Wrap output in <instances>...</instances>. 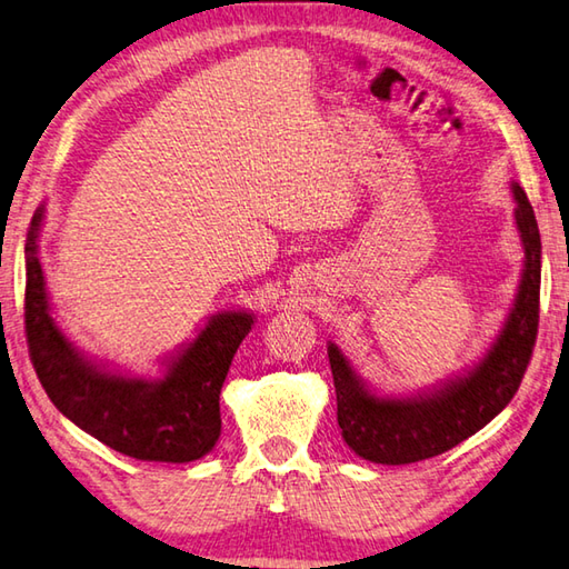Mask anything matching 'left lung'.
Here are the masks:
<instances>
[{
  "label": "left lung",
  "instance_id": "1",
  "mask_svg": "<svg viewBox=\"0 0 569 569\" xmlns=\"http://www.w3.org/2000/svg\"><path fill=\"white\" fill-rule=\"evenodd\" d=\"M515 219L525 247L517 302L492 350L472 372L430 395L390 400L365 390L360 377L335 345L327 347L337 392V422L345 442L377 465H410L452 450L500 415L520 387L532 360L540 325L542 244L530 199L512 184Z\"/></svg>",
  "mask_w": 569,
  "mask_h": 569
}]
</instances>
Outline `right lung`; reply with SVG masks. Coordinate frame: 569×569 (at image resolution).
Listing matches in <instances>:
<instances>
[{
	"mask_svg": "<svg viewBox=\"0 0 569 569\" xmlns=\"http://www.w3.org/2000/svg\"><path fill=\"white\" fill-rule=\"evenodd\" d=\"M42 209L27 234L24 332L29 360L49 400L77 427L112 450L147 462H192L219 440V392L237 347L254 317L224 312L169 362L162 380H129L87 362L49 315L44 274L37 257Z\"/></svg>",
	"mask_w": 569,
	"mask_h": 569,
	"instance_id": "obj_1",
	"label": "right lung"
}]
</instances>
